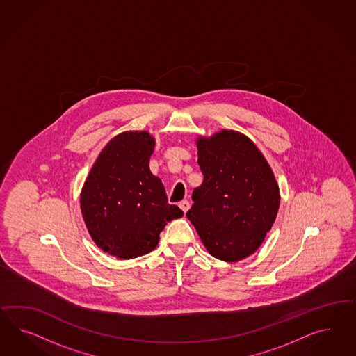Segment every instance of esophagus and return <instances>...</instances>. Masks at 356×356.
<instances>
[{
	"label": "esophagus",
	"instance_id": "esophagus-1",
	"mask_svg": "<svg viewBox=\"0 0 356 356\" xmlns=\"http://www.w3.org/2000/svg\"><path fill=\"white\" fill-rule=\"evenodd\" d=\"M179 206H180V209L183 210L184 213H186V211L191 209V204H189V201H186V200L181 201V202L179 204Z\"/></svg>",
	"mask_w": 356,
	"mask_h": 356
}]
</instances>
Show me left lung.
Listing matches in <instances>:
<instances>
[{
    "instance_id": "obj_1",
    "label": "left lung",
    "mask_w": 356,
    "mask_h": 356,
    "mask_svg": "<svg viewBox=\"0 0 356 356\" xmlns=\"http://www.w3.org/2000/svg\"><path fill=\"white\" fill-rule=\"evenodd\" d=\"M204 181L186 213L211 256L236 262L253 254L280 209V188L269 163L247 136L222 130L197 140Z\"/></svg>"
}]
</instances>
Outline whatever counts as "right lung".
<instances>
[{"instance_id":"obj_1","label":"right lung","mask_w":356,"mask_h":356,"mask_svg":"<svg viewBox=\"0 0 356 356\" xmlns=\"http://www.w3.org/2000/svg\"><path fill=\"white\" fill-rule=\"evenodd\" d=\"M154 146L147 131L120 133L99 154L81 192L88 234L118 259L150 253L167 222L184 216L168 204L161 179L151 173Z\"/></svg>"}]
</instances>
